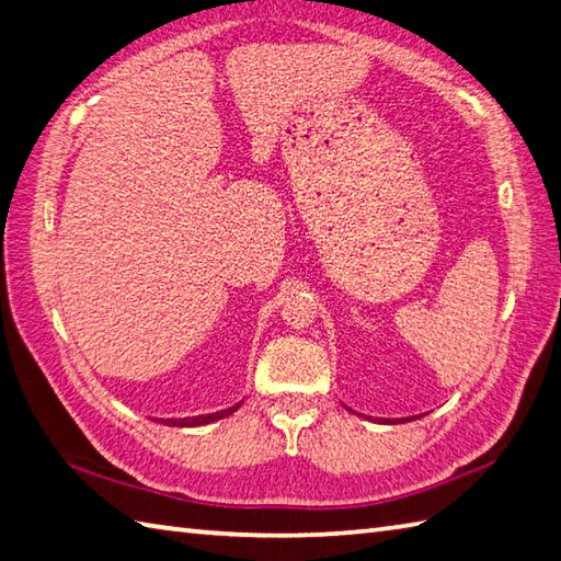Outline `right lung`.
I'll return each instance as SVG.
<instances>
[{
	"label": "right lung",
	"mask_w": 561,
	"mask_h": 561,
	"mask_svg": "<svg viewBox=\"0 0 561 561\" xmlns=\"http://www.w3.org/2000/svg\"><path fill=\"white\" fill-rule=\"evenodd\" d=\"M239 407H231V409H225V411H217V413H210V415H198V419H181V421H164L167 425H205V423H213V421H219L225 419V415L233 413Z\"/></svg>",
	"instance_id": "add662e5"
}]
</instances>
